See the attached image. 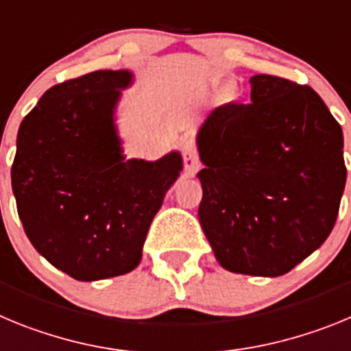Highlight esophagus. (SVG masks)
<instances>
[{
  "label": "esophagus",
  "mask_w": 351,
  "mask_h": 351,
  "mask_svg": "<svg viewBox=\"0 0 351 351\" xmlns=\"http://www.w3.org/2000/svg\"><path fill=\"white\" fill-rule=\"evenodd\" d=\"M182 160H184V169L188 172V176H195L200 169V161H198L197 149L191 138H186L182 142Z\"/></svg>",
  "instance_id": "esophagus-1"
}]
</instances>
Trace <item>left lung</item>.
<instances>
[{
	"instance_id": "1",
	"label": "left lung",
	"mask_w": 351,
	"mask_h": 351,
	"mask_svg": "<svg viewBox=\"0 0 351 351\" xmlns=\"http://www.w3.org/2000/svg\"><path fill=\"white\" fill-rule=\"evenodd\" d=\"M250 104L214 108L197 132L198 219L223 269L278 278L332 232L346 184L343 130L320 96L274 75Z\"/></svg>"
}]
</instances>
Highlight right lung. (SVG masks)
<instances>
[{"mask_svg":"<svg viewBox=\"0 0 351 351\" xmlns=\"http://www.w3.org/2000/svg\"><path fill=\"white\" fill-rule=\"evenodd\" d=\"M130 70H100L52 86L24 117L12 190L31 244L73 280L126 274L182 170L179 151L126 160L117 105Z\"/></svg>","mask_w":351,"mask_h":351,"instance_id":"1","label":"right lung"}]
</instances>
